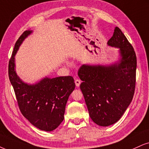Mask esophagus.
<instances>
[{
	"mask_svg": "<svg viewBox=\"0 0 149 149\" xmlns=\"http://www.w3.org/2000/svg\"><path fill=\"white\" fill-rule=\"evenodd\" d=\"M74 82H75V85H76L77 87H79V86H80L81 83V81L80 79H76L74 81Z\"/></svg>",
	"mask_w": 149,
	"mask_h": 149,
	"instance_id": "34e87169",
	"label": "esophagus"
}]
</instances>
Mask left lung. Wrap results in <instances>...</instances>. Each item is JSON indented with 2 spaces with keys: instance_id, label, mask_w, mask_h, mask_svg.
<instances>
[{
  "instance_id": "obj_1",
  "label": "left lung",
  "mask_w": 149,
  "mask_h": 149,
  "mask_svg": "<svg viewBox=\"0 0 149 149\" xmlns=\"http://www.w3.org/2000/svg\"><path fill=\"white\" fill-rule=\"evenodd\" d=\"M108 45L120 49L119 63L83 65L78 71L90 117L101 126L112 125L122 117L133 100L136 83V54L119 27H115Z\"/></svg>"
}]
</instances>
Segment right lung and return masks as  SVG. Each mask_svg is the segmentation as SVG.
I'll return each mask as SVG.
<instances>
[{
	"label": "right lung",
	"mask_w": 149,
	"mask_h": 149,
	"mask_svg": "<svg viewBox=\"0 0 149 149\" xmlns=\"http://www.w3.org/2000/svg\"><path fill=\"white\" fill-rule=\"evenodd\" d=\"M31 32L25 31L16 42L9 61V79L23 116L40 130L52 131L63 122L66 103L75 84L71 76L46 77L34 85H28L20 79L14 69V55Z\"/></svg>",
	"instance_id": "right-lung-1"
}]
</instances>
